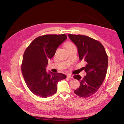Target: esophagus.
<instances>
[{
    "instance_id": "esophagus-1",
    "label": "esophagus",
    "mask_w": 124,
    "mask_h": 124,
    "mask_svg": "<svg viewBox=\"0 0 124 124\" xmlns=\"http://www.w3.org/2000/svg\"><path fill=\"white\" fill-rule=\"evenodd\" d=\"M67 77L70 78H73V76L72 74H68L67 75Z\"/></svg>"
}]
</instances>
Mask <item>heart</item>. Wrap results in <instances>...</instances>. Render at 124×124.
I'll return each mask as SVG.
<instances>
[{"instance_id": "b5f03b06", "label": "heart", "mask_w": 124, "mask_h": 124, "mask_svg": "<svg viewBox=\"0 0 124 124\" xmlns=\"http://www.w3.org/2000/svg\"><path fill=\"white\" fill-rule=\"evenodd\" d=\"M73 45H74V44L73 43H72V42H66V44H65V46H66V48H67V47H69V46H73Z\"/></svg>"}]
</instances>
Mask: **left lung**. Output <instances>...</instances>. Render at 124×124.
I'll use <instances>...</instances> for the list:
<instances>
[{
    "mask_svg": "<svg viewBox=\"0 0 124 124\" xmlns=\"http://www.w3.org/2000/svg\"><path fill=\"white\" fill-rule=\"evenodd\" d=\"M71 40L78 47L79 58L87 62L84 67L86 76L82 78L80 75L73 78L80 82V86L74 91L78 96L87 98L95 93L102 84L107 74L108 55L103 45L91 37L69 34Z\"/></svg>",
    "mask_w": 124,
    "mask_h": 124,
    "instance_id": "obj_1",
    "label": "left lung"
}]
</instances>
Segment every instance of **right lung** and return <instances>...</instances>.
<instances>
[{"label": "right lung", "mask_w": 124, "mask_h": 124, "mask_svg": "<svg viewBox=\"0 0 124 124\" xmlns=\"http://www.w3.org/2000/svg\"><path fill=\"white\" fill-rule=\"evenodd\" d=\"M67 39L65 34L46 35L33 40L24 52L21 70L27 87L42 98L56 93L57 83L66 78L61 73H47L48 59L53 57L57 47Z\"/></svg>", "instance_id": "add662e5"}]
</instances>
